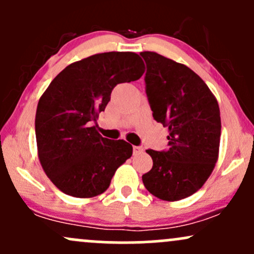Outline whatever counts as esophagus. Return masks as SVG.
<instances>
[{
  "label": "esophagus",
  "mask_w": 254,
  "mask_h": 254,
  "mask_svg": "<svg viewBox=\"0 0 254 254\" xmlns=\"http://www.w3.org/2000/svg\"><path fill=\"white\" fill-rule=\"evenodd\" d=\"M143 153V147L141 145H133V155H139Z\"/></svg>",
  "instance_id": "34e87169"
}]
</instances>
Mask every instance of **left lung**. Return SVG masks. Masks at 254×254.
Wrapping results in <instances>:
<instances>
[{"label": "left lung", "instance_id": "obj_1", "mask_svg": "<svg viewBox=\"0 0 254 254\" xmlns=\"http://www.w3.org/2000/svg\"><path fill=\"white\" fill-rule=\"evenodd\" d=\"M145 93L153 117L168 127V149H148L151 170L142 180L151 194L179 200L199 190L217 161L221 117L205 82L184 64L156 52H141Z\"/></svg>", "mask_w": 254, "mask_h": 254}]
</instances>
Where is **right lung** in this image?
Here are the masks:
<instances>
[{
  "mask_svg": "<svg viewBox=\"0 0 254 254\" xmlns=\"http://www.w3.org/2000/svg\"><path fill=\"white\" fill-rule=\"evenodd\" d=\"M144 72L133 52H104L71 63L52 80L36 113L38 155L46 176L69 196L94 197L110 186L132 155L123 139L105 138L92 127L119 83Z\"/></svg>",
  "mask_w": 254,
  "mask_h": 254,
  "instance_id": "obj_1",
  "label": "right lung"
}]
</instances>
